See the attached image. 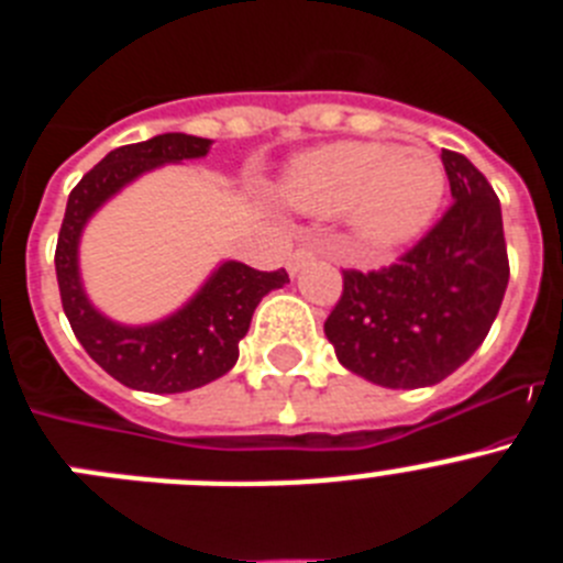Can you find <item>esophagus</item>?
Wrapping results in <instances>:
<instances>
[{
  "label": "esophagus",
  "instance_id": "34e87169",
  "mask_svg": "<svg viewBox=\"0 0 563 563\" xmlns=\"http://www.w3.org/2000/svg\"><path fill=\"white\" fill-rule=\"evenodd\" d=\"M312 258H316V251H312V247H298V251L287 258V271L298 273L305 265H310Z\"/></svg>",
  "mask_w": 563,
  "mask_h": 563
}]
</instances>
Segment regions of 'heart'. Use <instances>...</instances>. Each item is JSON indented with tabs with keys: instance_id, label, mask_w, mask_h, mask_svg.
Here are the masks:
<instances>
[{
	"instance_id": "heart-1",
	"label": "heart",
	"mask_w": 563,
	"mask_h": 563,
	"mask_svg": "<svg viewBox=\"0 0 563 563\" xmlns=\"http://www.w3.org/2000/svg\"><path fill=\"white\" fill-rule=\"evenodd\" d=\"M298 211H346L363 245L397 247L420 236L445 197V168L431 148L383 141H338L298 154L282 183Z\"/></svg>"
}]
</instances>
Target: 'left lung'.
Instances as JSON below:
<instances>
[{
	"label": "left lung",
	"instance_id": "8db88e82",
	"mask_svg": "<svg viewBox=\"0 0 563 563\" xmlns=\"http://www.w3.org/2000/svg\"><path fill=\"white\" fill-rule=\"evenodd\" d=\"M451 208L380 271H343L324 332L338 361L386 389L445 380L479 350L510 278L499 197L465 154L442 148Z\"/></svg>",
	"mask_w": 563,
	"mask_h": 563
}]
</instances>
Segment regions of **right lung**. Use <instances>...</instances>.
<instances>
[{
  "label": "right lung",
  "mask_w": 563,
  "mask_h": 563,
  "mask_svg": "<svg viewBox=\"0 0 563 563\" xmlns=\"http://www.w3.org/2000/svg\"><path fill=\"white\" fill-rule=\"evenodd\" d=\"M211 143L183 132L129 143L109 152L69 191L56 245L64 312L87 355L129 389L177 395L225 375L236 363L239 341L245 338L258 301L290 282L285 271L265 273L242 262H222L183 310L146 327L114 324L89 305L78 273V242L89 217L143 172L206 157Z\"/></svg>",
  "instance_id": "obj_1"
}]
</instances>
